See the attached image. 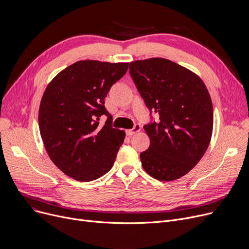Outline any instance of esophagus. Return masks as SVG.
Masks as SVG:
<instances>
[{"label":"esophagus","mask_w":249,"mask_h":249,"mask_svg":"<svg viewBox=\"0 0 249 249\" xmlns=\"http://www.w3.org/2000/svg\"><path fill=\"white\" fill-rule=\"evenodd\" d=\"M140 129H141L140 125H139V124H136V125L133 127V129L126 130V134H127L128 136H131V135H133V134H135V133L139 132V131H140Z\"/></svg>","instance_id":"34e87169"}]
</instances>
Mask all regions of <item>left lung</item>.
<instances>
[{
  "instance_id": "left-lung-1",
  "label": "left lung",
  "mask_w": 249,
  "mask_h": 249,
  "mask_svg": "<svg viewBox=\"0 0 249 249\" xmlns=\"http://www.w3.org/2000/svg\"><path fill=\"white\" fill-rule=\"evenodd\" d=\"M134 84L160 121L144 125L149 148L141 152L144 171L171 181L187 175L210 144L213 105L201 77L187 68L161 57L131 61Z\"/></svg>"
}]
</instances>
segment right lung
Returning <instances> with one entry per match:
<instances>
[{
    "label": "right lung",
    "mask_w": 249,
    "mask_h": 249,
    "mask_svg": "<svg viewBox=\"0 0 249 249\" xmlns=\"http://www.w3.org/2000/svg\"><path fill=\"white\" fill-rule=\"evenodd\" d=\"M128 64L76 61L45 89L38 114L40 135L49 159L73 179L94 180L113 166L125 132L112 127L105 98L126 73ZM102 114L108 119L100 126Z\"/></svg>",
    "instance_id": "right-lung-1"
}]
</instances>
